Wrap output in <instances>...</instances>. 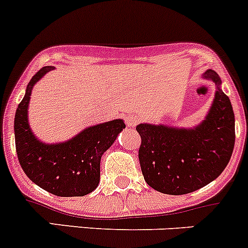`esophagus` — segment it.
<instances>
[{"label": "esophagus", "mask_w": 248, "mask_h": 248, "mask_svg": "<svg viewBox=\"0 0 248 248\" xmlns=\"http://www.w3.org/2000/svg\"><path fill=\"white\" fill-rule=\"evenodd\" d=\"M138 122H139L138 115H135V114H126L125 115V123L129 128H131V126H135L136 123Z\"/></svg>", "instance_id": "1"}]
</instances>
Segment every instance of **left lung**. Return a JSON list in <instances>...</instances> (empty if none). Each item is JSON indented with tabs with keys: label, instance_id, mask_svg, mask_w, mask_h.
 Here are the masks:
<instances>
[{
	"label": "left lung",
	"instance_id": "8db88e82",
	"mask_svg": "<svg viewBox=\"0 0 248 248\" xmlns=\"http://www.w3.org/2000/svg\"><path fill=\"white\" fill-rule=\"evenodd\" d=\"M202 79L216 85L213 102L206 117L192 128L148 124L136 126L145 181L167 195H185L216 180L232 158L235 145V115L221 80L207 69Z\"/></svg>",
	"mask_w": 248,
	"mask_h": 248
}]
</instances>
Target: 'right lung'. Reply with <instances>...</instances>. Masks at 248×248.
Wrapping results in <instances>:
<instances>
[{
	"mask_svg": "<svg viewBox=\"0 0 248 248\" xmlns=\"http://www.w3.org/2000/svg\"><path fill=\"white\" fill-rule=\"evenodd\" d=\"M53 67L41 68L29 81L14 118V138L18 159L28 178L44 190L61 197L85 196L100 183L103 153L125 129L123 119L87 126L67 141L42 142L29 125L32 87Z\"/></svg>",
	"mask_w": 248,
	"mask_h": 248,
	"instance_id": "add662e5",
	"label": "right lung"
}]
</instances>
